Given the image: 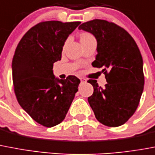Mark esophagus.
<instances>
[{"mask_svg": "<svg viewBox=\"0 0 155 155\" xmlns=\"http://www.w3.org/2000/svg\"><path fill=\"white\" fill-rule=\"evenodd\" d=\"M80 81H81V82H85V79H84V78H80Z\"/></svg>", "mask_w": 155, "mask_h": 155, "instance_id": "34e87169", "label": "esophagus"}]
</instances>
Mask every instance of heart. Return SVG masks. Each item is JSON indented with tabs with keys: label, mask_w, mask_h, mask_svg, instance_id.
I'll return each mask as SVG.
<instances>
[{
	"label": "heart",
	"mask_w": 155,
	"mask_h": 155,
	"mask_svg": "<svg viewBox=\"0 0 155 155\" xmlns=\"http://www.w3.org/2000/svg\"><path fill=\"white\" fill-rule=\"evenodd\" d=\"M81 42L82 41H89V40H91V39H94V38L93 37V35H91L90 33H84L82 34H81Z\"/></svg>",
	"instance_id": "heart-1"
}]
</instances>
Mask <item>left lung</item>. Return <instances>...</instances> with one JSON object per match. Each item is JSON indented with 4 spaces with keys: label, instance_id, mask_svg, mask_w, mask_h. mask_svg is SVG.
<instances>
[{
    "label": "left lung",
    "instance_id": "left-lung-1",
    "mask_svg": "<svg viewBox=\"0 0 155 155\" xmlns=\"http://www.w3.org/2000/svg\"><path fill=\"white\" fill-rule=\"evenodd\" d=\"M92 33L97 40L94 67L102 68L107 84L98 86L96 80L88 82L94 93L88 101L101 124L110 127L122 126L134 114L143 87V61L140 50L124 28L105 20L95 19L78 27Z\"/></svg>",
    "mask_w": 155,
    "mask_h": 155
}]
</instances>
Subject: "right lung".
I'll list each match as a JSON object with an SVG mask.
<instances>
[{
	"instance_id": "1",
	"label": "right lung",
	"mask_w": 155,
	"mask_h": 155,
	"mask_svg": "<svg viewBox=\"0 0 155 155\" xmlns=\"http://www.w3.org/2000/svg\"><path fill=\"white\" fill-rule=\"evenodd\" d=\"M80 21L41 22L20 41L12 62L18 103L34 121L53 127L65 117L80 83L77 77L55 78L54 63L60 61L69 35Z\"/></svg>"
}]
</instances>
